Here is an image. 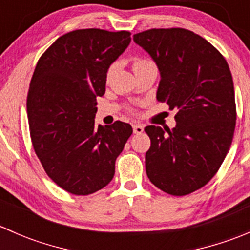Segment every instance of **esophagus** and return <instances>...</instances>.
Returning a JSON list of instances; mask_svg holds the SVG:
<instances>
[{
    "label": "esophagus",
    "mask_w": 250,
    "mask_h": 250,
    "mask_svg": "<svg viewBox=\"0 0 250 250\" xmlns=\"http://www.w3.org/2000/svg\"><path fill=\"white\" fill-rule=\"evenodd\" d=\"M133 132L135 134H140V133L144 132V125H140V123H133Z\"/></svg>",
    "instance_id": "obj_1"
}]
</instances>
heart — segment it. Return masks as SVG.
Wrapping results in <instances>:
<instances>
[{
  "label": "heart",
  "mask_w": 250,
  "mask_h": 250,
  "mask_svg": "<svg viewBox=\"0 0 250 250\" xmlns=\"http://www.w3.org/2000/svg\"><path fill=\"white\" fill-rule=\"evenodd\" d=\"M151 64H152V62H151L150 60L143 59V58H137V59L134 60V64H133V69L134 70L141 69V67L148 66V65H151ZM112 70H113V67H111V69L109 70V76L112 74Z\"/></svg>",
  "instance_id": "heart-1"
}]
</instances>
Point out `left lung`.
<instances>
[{"instance_id":"8db88e82","label":"left lung","mask_w":250,"mask_h":250,"mask_svg":"<svg viewBox=\"0 0 250 250\" xmlns=\"http://www.w3.org/2000/svg\"><path fill=\"white\" fill-rule=\"evenodd\" d=\"M133 40L160 70L158 102L178 111L173 129L145 127L146 174L169 195H188L215 175L232 143V75L218 49L190 30L151 29Z\"/></svg>"}]
</instances>
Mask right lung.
<instances>
[{
  "instance_id": "right-lung-1",
  "label": "right lung",
  "mask_w": 250,
  "mask_h": 250,
  "mask_svg": "<svg viewBox=\"0 0 250 250\" xmlns=\"http://www.w3.org/2000/svg\"><path fill=\"white\" fill-rule=\"evenodd\" d=\"M129 43L128 31L75 30L48 48L32 75L26 103L32 145L47 175L72 195H90L112 180L133 133L121 121L105 127L94 121L107 70Z\"/></svg>"
}]
</instances>
